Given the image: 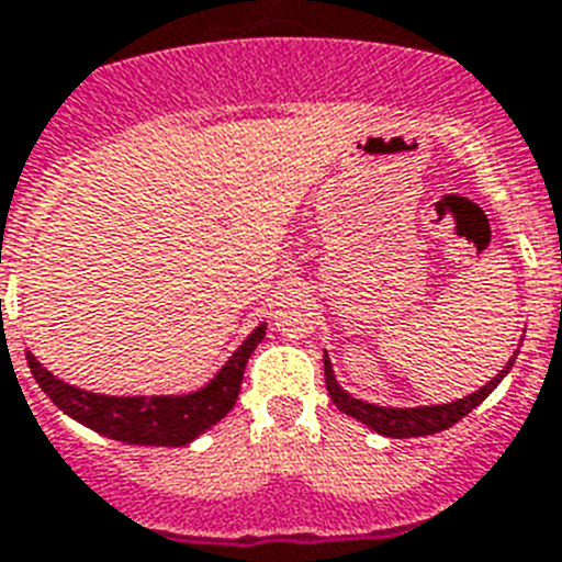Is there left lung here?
<instances>
[{
	"label": "left lung",
	"instance_id": "left-lung-1",
	"mask_svg": "<svg viewBox=\"0 0 562 562\" xmlns=\"http://www.w3.org/2000/svg\"><path fill=\"white\" fill-rule=\"evenodd\" d=\"M520 353V350H517ZM517 353L508 359L503 370H499L491 382H485L480 391L468 393L462 398H453V402H445V405H416V407H391V405H375V402H364V398H356L338 384L336 370H333V361L324 350V375H327V393H330L333 405L341 411V414L353 416L361 425L373 428L375 434L391 439H411V437H430V434H439V430H448L451 425H457L462 416H468L474 407H480L485 398L491 396V391L503 382L508 370L514 368Z\"/></svg>",
	"mask_w": 562,
	"mask_h": 562
}]
</instances>
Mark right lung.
Returning <instances> with one entry per match:
<instances>
[{
	"instance_id": "obj_1",
	"label": "right lung",
	"mask_w": 562,
	"mask_h": 562,
	"mask_svg": "<svg viewBox=\"0 0 562 562\" xmlns=\"http://www.w3.org/2000/svg\"><path fill=\"white\" fill-rule=\"evenodd\" d=\"M267 322H261L238 345V350L221 364L203 387L189 393H140V396H109V393L82 391L63 382L59 375L42 368L31 350H25L27 368L34 373L42 393L74 422H80L100 437L125 445H151V448H180L206 434L235 407L244 382V368L252 350L261 345Z\"/></svg>"
}]
</instances>
